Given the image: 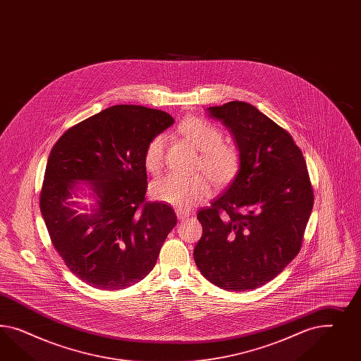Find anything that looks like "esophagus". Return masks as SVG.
<instances>
[{
    "instance_id": "esophagus-1",
    "label": "esophagus",
    "mask_w": 361,
    "mask_h": 361,
    "mask_svg": "<svg viewBox=\"0 0 361 361\" xmlns=\"http://www.w3.org/2000/svg\"><path fill=\"white\" fill-rule=\"evenodd\" d=\"M176 214H177V219H188V217H190L192 216V213L190 212H186V210H181V209H177L176 210Z\"/></svg>"
}]
</instances>
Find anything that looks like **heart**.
<instances>
[{"instance_id": "obj_1", "label": "heart", "mask_w": 361, "mask_h": 361, "mask_svg": "<svg viewBox=\"0 0 361 361\" xmlns=\"http://www.w3.org/2000/svg\"><path fill=\"white\" fill-rule=\"evenodd\" d=\"M178 130L201 152L198 168L214 184L225 185L240 172V151L234 145L224 144V135L216 126L204 119L188 118L180 124ZM165 148V135H157L148 142L144 151V166L148 172L157 173L163 168ZM149 193L156 201L176 208L189 209L210 195V186L202 176L166 175L153 181Z\"/></svg>"}]
</instances>
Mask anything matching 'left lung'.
<instances>
[{
  "label": "left lung",
  "mask_w": 361,
  "mask_h": 361,
  "mask_svg": "<svg viewBox=\"0 0 361 361\" xmlns=\"http://www.w3.org/2000/svg\"><path fill=\"white\" fill-rule=\"evenodd\" d=\"M209 116L233 133L240 172L197 219L195 247L201 274L228 291L270 282L300 250L314 192L303 153L291 135L245 102L209 107Z\"/></svg>",
  "instance_id": "1"
}]
</instances>
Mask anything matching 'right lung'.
I'll return each mask as SVG.
<instances>
[{
	"mask_svg": "<svg viewBox=\"0 0 361 361\" xmlns=\"http://www.w3.org/2000/svg\"><path fill=\"white\" fill-rule=\"evenodd\" d=\"M160 109L121 104L71 127L55 142L39 195L55 250L70 271L99 290H121L151 273L177 222L164 202H147L144 151L173 124ZM83 182L96 204L70 202Z\"/></svg>",
	"mask_w": 361,
	"mask_h": 361,
	"instance_id": "obj_1",
	"label": "right lung"
}]
</instances>
